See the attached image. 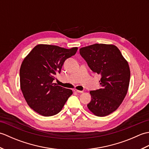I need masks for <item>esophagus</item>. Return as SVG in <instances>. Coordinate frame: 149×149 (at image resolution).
<instances>
[{
    "label": "esophagus",
    "mask_w": 149,
    "mask_h": 149,
    "mask_svg": "<svg viewBox=\"0 0 149 149\" xmlns=\"http://www.w3.org/2000/svg\"><path fill=\"white\" fill-rule=\"evenodd\" d=\"M74 92H76V93H83V91H80V90H78L77 89H74Z\"/></svg>",
    "instance_id": "obj_1"
}]
</instances>
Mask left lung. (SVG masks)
I'll return each mask as SVG.
<instances>
[{
  "mask_svg": "<svg viewBox=\"0 0 149 149\" xmlns=\"http://www.w3.org/2000/svg\"><path fill=\"white\" fill-rule=\"evenodd\" d=\"M79 52L91 70L101 75V88L90 91L88 109L98 116L108 115L118 109L127 93L131 75L128 63L113 45L95 43L81 48Z\"/></svg>",
  "mask_w": 149,
  "mask_h": 149,
  "instance_id": "obj_1",
  "label": "left lung"
}]
</instances>
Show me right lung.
Listing matches in <instances>:
<instances>
[{
	"instance_id": "1",
	"label": "right lung",
	"mask_w": 149,
	"mask_h": 149,
	"mask_svg": "<svg viewBox=\"0 0 149 149\" xmlns=\"http://www.w3.org/2000/svg\"><path fill=\"white\" fill-rule=\"evenodd\" d=\"M77 49L40 44L25 58L20 69V88L27 104L34 111L44 116L61 111L73 92L53 81L65 60L75 55Z\"/></svg>"
}]
</instances>
